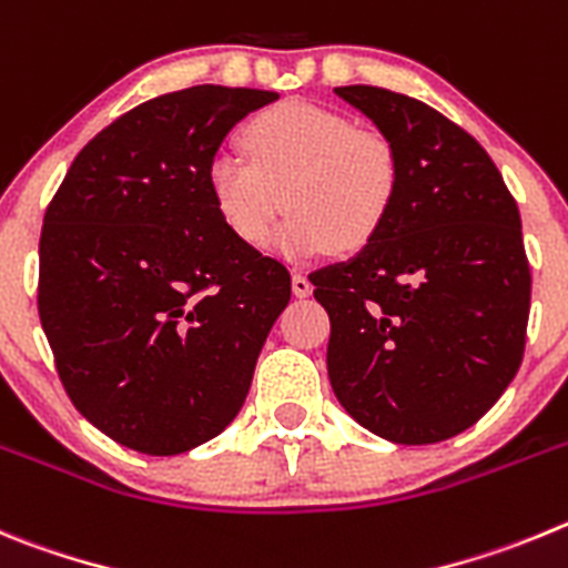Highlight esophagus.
Listing matches in <instances>:
<instances>
[{"label": "esophagus", "instance_id": "34e87169", "mask_svg": "<svg viewBox=\"0 0 568 568\" xmlns=\"http://www.w3.org/2000/svg\"><path fill=\"white\" fill-rule=\"evenodd\" d=\"M291 291H294L296 296H311L314 285H311V280L305 277V274L294 272V277H291Z\"/></svg>", "mask_w": 568, "mask_h": 568}]
</instances>
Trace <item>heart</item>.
Returning a JSON list of instances; mask_svg holds the SVG:
<instances>
[{
	"mask_svg": "<svg viewBox=\"0 0 568 568\" xmlns=\"http://www.w3.org/2000/svg\"><path fill=\"white\" fill-rule=\"evenodd\" d=\"M243 152H217L206 192L223 226L263 246L283 203L288 221L274 248L288 260L359 254L390 221L402 192V158L390 138L316 104L272 106L243 130Z\"/></svg>",
	"mask_w": 568,
	"mask_h": 568,
	"instance_id": "b5f03b06",
	"label": "heart"
}]
</instances>
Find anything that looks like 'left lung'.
<instances>
[{
	"label": "left lung",
	"mask_w": 568,
	"mask_h": 568,
	"mask_svg": "<svg viewBox=\"0 0 568 568\" xmlns=\"http://www.w3.org/2000/svg\"><path fill=\"white\" fill-rule=\"evenodd\" d=\"M336 95L396 144L402 192L371 246L311 274L331 316V387L387 442H444L524 359L532 274L518 203L484 146L433 106L367 84Z\"/></svg>",
	"instance_id": "obj_1"
}]
</instances>
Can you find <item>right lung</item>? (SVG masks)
I'll return each instance as SVG.
<instances>
[{"label":"right lung","instance_id":"obj_1","mask_svg":"<svg viewBox=\"0 0 568 568\" xmlns=\"http://www.w3.org/2000/svg\"><path fill=\"white\" fill-rule=\"evenodd\" d=\"M280 99L197 84L138 104L75 155L44 212L39 320L75 410L146 456L223 433L252 387L291 274L240 243L206 166Z\"/></svg>","mask_w":568,"mask_h":568}]
</instances>
